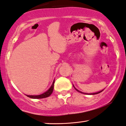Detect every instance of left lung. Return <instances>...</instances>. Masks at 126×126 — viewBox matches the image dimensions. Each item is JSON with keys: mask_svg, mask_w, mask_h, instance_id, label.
<instances>
[{"mask_svg": "<svg viewBox=\"0 0 126 126\" xmlns=\"http://www.w3.org/2000/svg\"><path fill=\"white\" fill-rule=\"evenodd\" d=\"M73 86H74V85H73ZM74 88H75V89L77 90V92H80V93H83V92H80V91H79L78 90H77L76 88H75L74 87ZM103 90H101V91H100V92H97V93H90V94H98V93H101V92H103ZM85 94H88V93H85Z\"/></svg>", "mask_w": 126, "mask_h": 126, "instance_id": "8db88e82", "label": "left lung"}]
</instances>
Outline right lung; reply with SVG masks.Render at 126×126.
I'll return each instance as SVG.
<instances>
[{
	"instance_id": "obj_1",
	"label": "right lung",
	"mask_w": 126,
	"mask_h": 126,
	"mask_svg": "<svg viewBox=\"0 0 126 126\" xmlns=\"http://www.w3.org/2000/svg\"><path fill=\"white\" fill-rule=\"evenodd\" d=\"M54 82H55V80H53V83L52 85V86H51V88H50L49 89H48L47 91L45 92V93H44L43 94H41L40 95H26L27 96L30 97V98H35V99H36V98H46V97H49L50 95L53 92V88H54Z\"/></svg>"
}]
</instances>
